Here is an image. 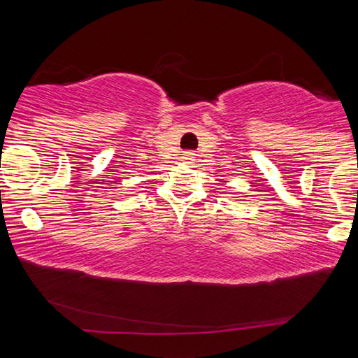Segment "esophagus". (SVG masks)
Segmentation results:
<instances>
[{
	"label": "esophagus",
	"instance_id": "esophagus-1",
	"mask_svg": "<svg viewBox=\"0 0 358 358\" xmlns=\"http://www.w3.org/2000/svg\"><path fill=\"white\" fill-rule=\"evenodd\" d=\"M194 157H196V155L192 151H183V155H181V159H183V162H187V164L194 161Z\"/></svg>",
	"mask_w": 358,
	"mask_h": 358
}]
</instances>
